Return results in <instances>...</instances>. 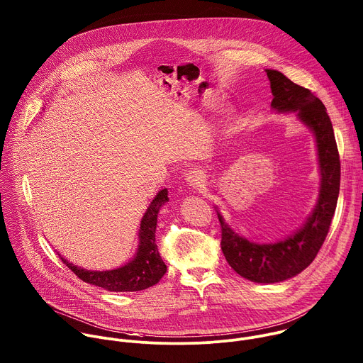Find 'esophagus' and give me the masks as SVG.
<instances>
[{"mask_svg":"<svg viewBox=\"0 0 363 363\" xmlns=\"http://www.w3.org/2000/svg\"><path fill=\"white\" fill-rule=\"evenodd\" d=\"M185 181L191 188H199L203 185L205 182V177L201 171L198 169H191L185 174Z\"/></svg>","mask_w":363,"mask_h":363,"instance_id":"1","label":"esophagus"}]
</instances>
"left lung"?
Segmentation results:
<instances>
[{
  "instance_id": "1",
  "label": "left lung",
  "mask_w": 363,
  "mask_h": 363,
  "mask_svg": "<svg viewBox=\"0 0 363 363\" xmlns=\"http://www.w3.org/2000/svg\"><path fill=\"white\" fill-rule=\"evenodd\" d=\"M273 93L272 107L279 113L298 111L317 143L321 171L320 196L307 222L277 243H253L235 233L218 212L222 228V252L242 277L263 284L284 281L307 269L318 255L333 222L341 184V161L331 118L324 103L311 90L296 84L281 72L266 69Z\"/></svg>"
}]
</instances>
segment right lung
Wrapping results in <instances>:
<instances>
[{"label":"right lung","mask_w":363,"mask_h":363,"mask_svg":"<svg viewBox=\"0 0 363 363\" xmlns=\"http://www.w3.org/2000/svg\"><path fill=\"white\" fill-rule=\"evenodd\" d=\"M168 202V191L162 189L152 199L140 223L138 249L133 260L127 264L106 272H91L73 266L60 255V260L84 283L101 287L107 291L125 293L140 291L157 284L167 273V266L162 262L155 243V229L160 208Z\"/></svg>","instance_id":"1"}]
</instances>
